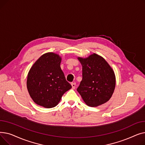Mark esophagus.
I'll return each instance as SVG.
<instances>
[{"label": "esophagus", "mask_w": 145, "mask_h": 145, "mask_svg": "<svg viewBox=\"0 0 145 145\" xmlns=\"http://www.w3.org/2000/svg\"><path fill=\"white\" fill-rule=\"evenodd\" d=\"M71 85H72V88H73V89H75V88H76V83H72Z\"/></svg>", "instance_id": "obj_1"}]
</instances>
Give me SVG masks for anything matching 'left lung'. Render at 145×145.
<instances>
[{"label":"left lung","mask_w":145,"mask_h":145,"mask_svg":"<svg viewBox=\"0 0 145 145\" xmlns=\"http://www.w3.org/2000/svg\"><path fill=\"white\" fill-rule=\"evenodd\" d=\"M82 66V80L77 89L86 104L96 107L107 102L116 85V78L112 67L96 53L87 58L78 57Z\"/></svg>","instance_id":"8db88e82"}]
</instances>
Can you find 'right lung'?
Instances as JSON below:
<instances>
[{
	"label": "right lung",
	"mask_w": 145,
	"mask_h": 145,
	"mask_svg": "<svg viewBox=\"0 0 145 145\" xmlns=\"http://www.w3.org/2000/svg\"><path fill=\"white\" fill-rule=\"evenodd\" d=\"M62 59L54 53L43 54L33 65L27 74V88L35 103L52 108L72 88L60 68Z\"/></svg>",
	"instance_id": "right-lung-1"
}]
</instances>
